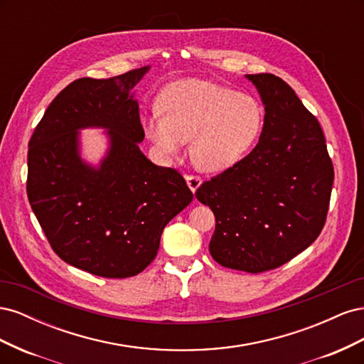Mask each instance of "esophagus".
<instances>
[{
  "label": "esophagus",
  "mask_w": 364,
  "mask_h": 364,
  "mask_svg": "<svg viewBox=\"0 0 364 364\" xmlns=\"http://www.w3.org/2000/svg\"><path fill=\"white\" fill-rule=\"evenodd\" d=\"M185 181H186V185H188V188L196 193L197 188H199L200 183H202V179L199 178V176H193V174H188L185 176Z\"/></svg>",
  "instance_id": "esophagus-1"
}]
</instances>
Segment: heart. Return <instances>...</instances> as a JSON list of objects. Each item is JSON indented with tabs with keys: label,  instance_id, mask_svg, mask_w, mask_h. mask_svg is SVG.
Segmentation results:
<instances>
[{
	"label": "heart",
	"instance_id": "b5f03b06",
	"mask_svg": "<svg viewBox=\"0 0 364 364\" xmlns=\"http://www.w3.org/2000/svg\"><path fill=\"white\" fill-rule=\"evenodd\" d=\"M159 107L142 121L147 138L167 159L178 156L190 139V158L206 173L235 165L257 141L262 126L255 98L208 80L170 83L161 94Z\"/></svg>",
	"mask_w": 364,
	"mask_h": 364
}]
</instances>
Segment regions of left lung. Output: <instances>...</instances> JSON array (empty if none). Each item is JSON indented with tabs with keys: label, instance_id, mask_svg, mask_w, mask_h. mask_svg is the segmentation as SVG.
Instances as JSON below:
<instances>
[{
	"label": "left lung",
	"instance_id": "1",
	"mask_svg": "<svg viewBox=\"0 0 364 364\" xmlns=\"http://www.w3.org/2000/svg\"><path fill=\"white\" fill-rule=\"evenodd\" d=\"M264 105L257 147L203 182L197 200L215 215L209 253L223 267L259 273L310 246L325 225L334 168L321 124L273 74H246Z\"/></svg>",
	"mask_w": 364,
	"mask_h": 364
}]
</instances>
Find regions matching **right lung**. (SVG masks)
<instances>
[{
  "label": "right lung",
  "mask_w": 364,
  "mask_h": 364,
  "mask_svg": "<svg viewBox=\"0 0 364 364\" xmlns=\"http://www.w3.org/2000/svg\"><path fill=\"white\" fill-rule=\"evenodd\" d=\"M142 67L74 80L50 103L28 142L27 196L48 243L80 270L130 278L155 259L164 228L193 200L174 168L139 150L144 129L134 87ZM106 128L98 166L80 155V130Z\"/></svg>",
  "instance_id": "1"
}]
</instances>
